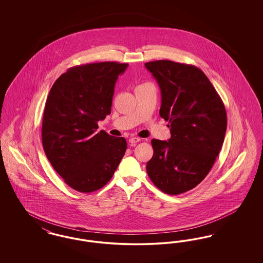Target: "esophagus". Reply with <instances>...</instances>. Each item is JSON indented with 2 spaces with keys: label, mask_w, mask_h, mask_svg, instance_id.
<instances>
[{
  "label": "esophagus",
  "mask_w": 263,
  "mask_h": 263,
  "mask_svg": "<svg viewBox=\"0 0 263 263\" xmlns=\"http://www.w3.org/2000/svg\"><path fill=\"white\" fill-rule=\"evenodd\" d=\"M141 139L138 137H132L129 139V143H130V146H135L137 144L138 142H140Z\"/></svg>",
  "instance_id": "obj_1"
}]
</instances>
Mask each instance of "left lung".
Segmentation results:
<instances>
[{"label": "left lung", "mask_w": 263, "mask_h": 263, "mask_svg": "<svg viewBox=\"0 0 263 263\" xmlns=\"http://www.w3.org/2000/svg\"><path fill=\"white\" fill-rule=\"evenodd\" d=\"M162 93L160 115L171 139L151 141L147 163L153 183L170 195L197 186L209 174L224 143L227 113L223 100L199 68L170 60L145 64Z\"/></svg>", "instance_id": "1"}]
</instances>
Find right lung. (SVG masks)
<instances>
[{
	"instance_id": "1",
	"label": "right lung",
	"mask_w": 263,
	"mask_h": 263,
	"mask_svg": "<svg viewBox=\"0 0 263 263\" xmlns=\"http://www.w3.org/2000/svg\"><path fill=\"white\" fill-rule=\"evenodd\" d=\"M127 66L100 62L69 68L47 97L43 149L57 174L79 192L103 187L125 154V139L98 132V122L111 112L114 86Z\"/></svg>"
}]
</instances>
